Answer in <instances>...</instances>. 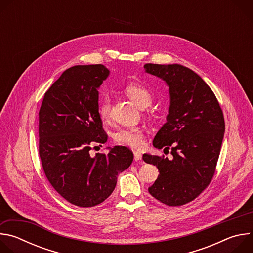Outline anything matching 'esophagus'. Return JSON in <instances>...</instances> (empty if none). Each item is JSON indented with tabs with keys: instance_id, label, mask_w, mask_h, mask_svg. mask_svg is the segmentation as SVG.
<instances>
[{
	"instance_id": "1",
	"label": "esophagus",
	"mask_w": 253,
	"mask_h": 253,
	"mask_svg": "<svg viewBox=\"0 0 253 253\" xmlns=\"http://www.w3.org/2000/svg\"><path fill=\"white\" fill-rule=\"evenodd\" d=\"M142 159V154L140 151H134V160L140 161Z\"/></svg>"
}]
</instances>
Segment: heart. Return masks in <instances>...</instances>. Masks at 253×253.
Segmentation results:
<instances>
[{"instance_id": "heart-1", "label": "heart", "mask_w": 253, "mask_h": 253, "mask_svg": "<svg viewBox=\"0 0 253 253\" xmlns=\"http://www.w3.org/2000/svg\"><path fill=\"white\" fill-rule=\"evenodd\" d=\"M126 95L140 108L147 107L153 100L152 92L137 83H130L124 89ZM111 98L108 94H104L99 101L98 112L102 119L110 116ZM114 141L119 145L130 146L133 148L141 147L143 144V133L138 127H127L118 129L114 134Z\"/></svg>"}]
</instances>
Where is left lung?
<instances>
[{
  "instance_id": "left-lung-1",
  "label": "left lung",
  "mask_w": 253,
  "mask_h": 253,
  "mask_svg": "<svg viewBox=\"0 0 253 253\" xmlns=\"http://www.w3.org/2000/svg\"><path fill=\"white\" fill-rule=\"evenodd\" d=\"M144 69L169 87L167 122L153 146L171 148L173 156L143 154L144 161L159 170L148 191L168 206H180L195 199L212 180L225 131L223 113L212 90L191 69L179 64H145Z\"/></svg>"
}]
</instances>
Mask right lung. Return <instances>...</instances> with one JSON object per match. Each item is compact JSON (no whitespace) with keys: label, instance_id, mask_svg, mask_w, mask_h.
I'll list each match as a JSON object with an SVG mask.
<instances>
[{"label":"right lung","instance_id":"obj_1","mask_svg":"<svg viewBox=\"0 0 253 253\" xmlns=\"http://www.w3.org/2000/svg\"><path fill=\"white\" fill-rule=\"evenodd\" d=\"M109 73L101 64L67 69L45 93L39 111V155L45 175L63 198L80 207L109 197L118 174L134 157L125 146L90 155L94 145L108 138L98 112V89Z\"/></svg>","mask_w":253,"mask_h":253}]
</instances>
